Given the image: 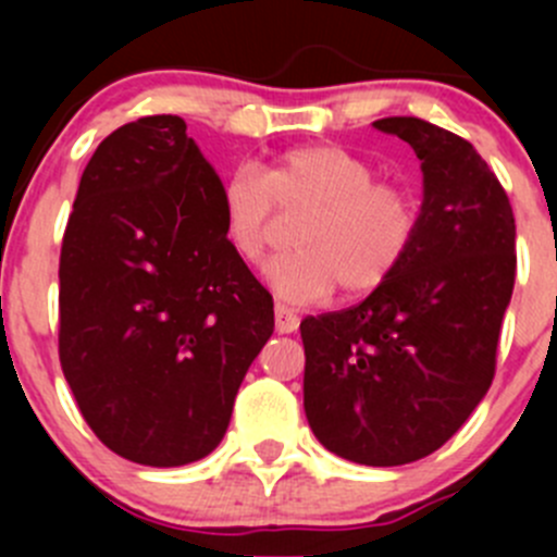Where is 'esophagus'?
I'll return each mask as SVG.
<instances>
[{"label": "esophagus", "instance_id": "1", "mask_svg": "<svg viewBox=\"0 0 557 557\" xmlns=\"http://www.w3.org/2000/svg\"><path fill=\"white\" fill-rule=\"evenodd\" d=\"M274 329H277L280 334H294V331L299 329V314L290 310V307L277 305L274 307Z\"/></svg>", "mask_w": 557, "mask_h": 557}]
</instances>
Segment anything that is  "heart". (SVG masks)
<instances>
[{"instance_id": "heart-1", "label": "heart", "mask_w": 557, "mask_h": 557, "mask_svg": "<svg viewBox=\"0 0 557 557\" xmlns=\"http://www.w3.org/2000/svg\"><path fill=\"white\" fill-rule=\"evenodd\" d=\"M274 210L296 218L288 252L269 267L274 288L294 301L318 299L334 285L363 296L398 272L420 234L412 188L336 145H301L261 172L237 170L221 190L223 232L237 258L258 267L274 237Z\"/></svg>"}]
</instances>
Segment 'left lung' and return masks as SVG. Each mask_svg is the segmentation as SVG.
<instances>
[{"label": "left lung", "mask_w": 557, "mask_h": 557, "mask_svg": "<svg viewBox=\"0 0 557 557\" xmlns=\"http://www.w3.org/2000/svg\"><path fill=\"white\" fill-rule=\"evenodd\" d=\"M374 128L418 153L420 234L361 305L301 320L305 412L325 450L401 466L440 450L491 387L518 252L507 190L471 143L420 117Z\"/></svg>", "instance_id": "8db88e82"}]
</instances>
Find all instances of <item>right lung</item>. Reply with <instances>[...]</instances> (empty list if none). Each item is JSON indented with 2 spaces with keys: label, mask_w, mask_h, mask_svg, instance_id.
<instances>
[{
  "label": "right lung",
  "mask_w": 557,
  "mask_h": 557,
  "mask_svg": "<svg viewBox=\"0 0 557 557\" xmlns=\"http://www.w3.org/2000/svg\"><path fill=\"white\" fill-rule=\"evenodd\" d=\"M223 183L177 115L102 139L59 261V361L104 447L185 466L221 445L274 301L223 232Z\"/></svg>",
  "instance_id": "obj_1"
}]
</instances>
